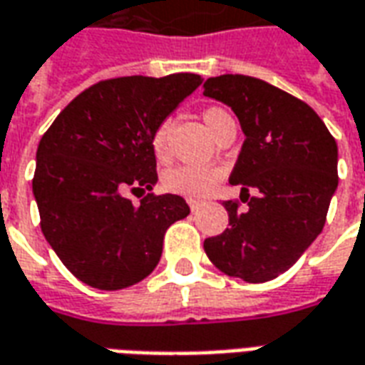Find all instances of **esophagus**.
<instances>
[{
    "instance_id": "34e87169",
    "label": "esophagus",
    "mask_w": 365,
    "mask_h": 365,
    "mask_svg": "<svg viewBox=\"0 0 365 365\" xmlns=\"http://www.w3.org/2000/svg\"><path fill=\"white\" fill-rule=\"evenodd\" d=\"M201 203H203V201H201V200H193V197H190V200H187V205H190L191 211H195V209L200 207Z\"/></svg>"
}]
</instances>
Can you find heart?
I'll return each instance as SVG.
<instances>
[{
  "mask_svg": "<svg viewBox=\"0 0 365 365\" xmlns=\"http://www.w3.org/2000/svg\"><path fill=\"white\" fill-rule=\"evenodd\" d=\"M233 120L229 116V112H225L219 106H209L203 110V122L207 130L215 136L225 122ZM150 148L152 154L156 158L160 164H164L165 160L170 158V146H168V126L160 124L154 128L152 136H150ZM221 172L213 165H175L170 168L162 178V183L168 191L178 193V195H185V197H201L207 191L215 187V183L219 182Z\"/></svg>",
  "mask_w": 365,
  "mask_h": 365,
  "instance_id": "1",
  "label": "heart"
}]
</instances>
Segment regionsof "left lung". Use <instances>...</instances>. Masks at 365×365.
Wrapping results in <instances>:
<instances>
[{"label":"left lung","mask_w":365,"mask_h":365,"mask_svg":"<svg viewBox=\"0 0 365 365\" xmlns=\"http://www.w3.org/2000/svg\"><path fill=\"white\" fill-rule=\"evenodd\" d=\"M203 94L231 106L245 134L231 185L255 187L249 209L225 201L229 227L203 243L229 277L267 282L289 271L320 235L338 187V146L307 103L261 78H207ZM245 200V201H247Z\"/></svg>","instance_id":"8db88e82"}]
</instances>
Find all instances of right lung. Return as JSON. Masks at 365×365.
Wrapping results in <instances>:
<instances>
[{"mask_svg": "<svg viewBox=\"0 0 365 365\" xmlns=\"http://www.w3.org/2000/svg\"><path fill=\"white\" fill-rule=\"evenodd\" d=\"M201 83L193 73L101 81L43 134L33 175L41 231L88 287L120 290L146 279L168 227L190 215L180 195L152 193L158 172L150 136ZM128 190L148 193L134 206Z\"/></svg>", "mask_w": 365, "mask_h": 365, "instance_id": "right-lung-1", "label": "right lung"}]
</instances>
